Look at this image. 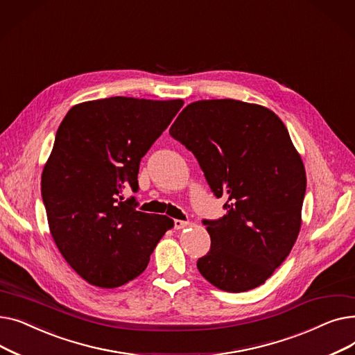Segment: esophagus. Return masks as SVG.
<instances>
[{"label": "esophagus", "mask_w": 355, "mask_h": 355, "mask_svg": "<svg viewBox=\"0 0 355 355\" xmlns=\"http://www.w3.org/2000/svg\"><path fill=\"white\" fill-rule=\"evenodd\" d=\"M189 225H190L189 221H184V220H174V229H175V230H180V229L187 227Z\"/></svg>", "instance_id": "esophagus-1"}]
</instances>
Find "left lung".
<instances>
[{
    "label": "left lung",
    "mask_w": 355,
    "mask_h": 355,
    "mask_svg": "<svg viewBox=\"0 0 355 355\" xmlns=\"http://www.w3.org/2000/svg\"><path fill=\"white\" fill-rule=\"evenodd\" d=\"M170 135L194 154L226 214L202 220L211 239L197 269L216 288L246 292L266 282L301 229L306 174L284 122L233 99L184 107Z\"/></svg>",
    "instance_id": "obj_1"
}]
</instances>
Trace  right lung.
Segmentation results:
<instances>
[{
  "instance_id": "obj_1",
  "label": "right lung",
  "mask_w": 355,
  "mask_h": 355,
  "mask_svg": "<svg viewBox=\"0 0 355 355\" xmlns=\"http://www.w3.org/2000/svg\"><path fill=\"white\" fill-rule=\"evenodd\" d=\"M184 102L107 98L73 106L55 134L42 175V197L55 246L86 282L118 288L141 275L173 227L138 211L141 158Z\"/></svg>"
}]
</instances>
